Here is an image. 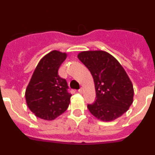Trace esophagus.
Instances as JSON below:
<instances>
[{
	"mask_svg": "<svg viewBox=\"0 0 155 155\" xmlns=\"http://www.w3.org/2000/svg\"><path fill=\"white\" fill-rule=\"evenodd\" d=\"M83 91H84V89H83V88H82V87H81L80 89L78 90V92H79V93H81H81H83Z\"/></svg>",
	"mask_w": 155,
	"mask_h": 155,
	"instance_id": "34e87169",
	"label": "esophagus"
}]
</instances>
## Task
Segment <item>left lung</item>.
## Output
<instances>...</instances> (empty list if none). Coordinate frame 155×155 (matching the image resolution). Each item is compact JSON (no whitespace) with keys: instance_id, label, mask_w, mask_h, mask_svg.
Returning a JSON list of instances; mask_svg holds the SVG:
<instances>
[{"instance_id":"1","label":"left lung","mask_w":155,"mask_h":155,"mask_svg":"<svg viewBox=\"0 0 155 155\" xmlns=\"http://www.w3.org/2000/svg\"><path fill=\"white\" fill-rule=\"evenodd\" d=\"M93 77L96 97L87 104L98 120L111 121L125 113L134 98V87L118 61L105 51H84L78 56Z\"/></svg>"}]
</instances>
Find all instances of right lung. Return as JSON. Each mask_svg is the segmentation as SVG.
Returning a JSON list of instances; mask_svg holds the SVG:
<instances>
[{"label":"right lung","instance_id":"right-lung-1","mask_svg":"<svg viewBox=\"0 0 155 155\" xmlns=\"http://www.w3.org/2000/svg\"><path fill=\"white\" fill-rule=\"evenodd\" d=\"M67 54L53 50L41 59L25 91L30 110L39 118L53 120L64 113L71 94L66 79L58 74Z\"/></svg>","mask_w":155,"mask_h":155}]
</instances>
